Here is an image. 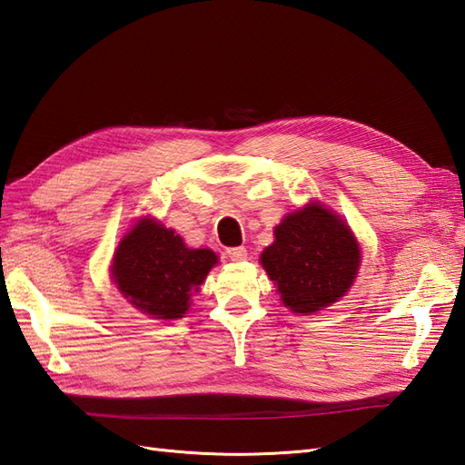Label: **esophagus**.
<instances>
[{
    "instance_id": "34e87169",
    "label": "esophagus",
    "mask_w": 465,
    "mask_h": 465,
    "mask_svg": "<svg viewBox=\"0 0 465 465\" xmlns=\"http://www.w3.org/2000/svg\"><path fill=\"white\" fill-rule=\"evenodd\" d=\"M226 256L231 260H236V262H241V260H246L248 252L244 246H232V248H226Z\"/></svg>"
}]
</instances>
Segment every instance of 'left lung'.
Segmentation results:
<instances>
[{"instance_id":"left-lung-1","label":"left lung","mask_w":465,"mask_h":465,"mask_svg":"<svg viewBox=\"0 0 465 465\" xmlns=\"http://www.w3.org/2000/svg\"><path fill=\"white\" fill-rule=\"evenodd\" d=\"M274 236L260 262L293 313L320 312L353 284L359 244L349 226L318 203L288 214Z\"/></svg>"}]
</instances>
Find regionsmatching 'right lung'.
<instances>
[{
  "label": "right lung",
  "mask_w": 465,
  "mask_h": 465,
  "mask_svg": "<svg viewBox=\"0 0 465 465\" xmlns=\"http://www.w3.org/2000/svg\"><path fill=\"white\" fill-rule=\"evenodd\" d=\"M217 256L207 248H187L165 226L143 219L124 236L112 278L132 305L157 320L183 318L191 292H197Z\"/></svg>",
  "instance_id": "1"
}]
</instances>
